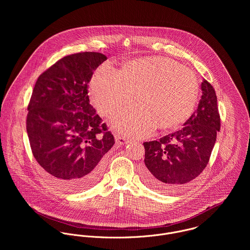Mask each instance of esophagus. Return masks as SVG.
<instances>
[{
    "instance_id": "esophagus-1",
    "label": "esophagus",
    "mask_w": 250,
    "mask_h": 250,
    "mask_svg": "<svg viewBox=\"0 0 250 250\" xmlns=\"http://www.w3.org/2000/svg\"><path fill=\"white\" fill-rule=\"evenodd\" d=\"M115 142L118 144V145H122V144H127L129 143V141L126 139V138H123V137H117L115 139Z\"/></svg>"
}]
</instances>
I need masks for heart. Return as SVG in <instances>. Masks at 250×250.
Returning <instances> with one entry per match:
<instances>
[{"label":"heart","mask_w":250,"mask_h":250,"mask_svg":"<svg viewBox=\"0 0 250 250\" xmlns=\"http://www.w3.org/2000/svg\"><path fill=\"white\" fill-rule=\"evenodd\" d=\"M92 101L102 116L131 104L112 118L114 129L129 138H143L160 129L177 127L192 113L199 84L195 74L163 57L129 61L121 71L104 63L90 81Z\"/></svg>","instance_id":"heart-1"}]
</instances>
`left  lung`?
I'll return each mask as SVG.
<instances>
[{"mask_svg": "<svg viewBox=\"0 0 250 250\" xmlns=\"http://www.w3.org/2000/svg\"><path fill=\"white\" fill-rule=\"evenodd\" d=\"M201 90L198 107L183 128L159 142L143 143V179L149 188L173 192L206 167L220 129V118L214 87L205 79Z\"/></svg>", "mask_w": 250, "mask_h": 250, "instance_id": "obj_1", "label": "left lung"}]
</instances>
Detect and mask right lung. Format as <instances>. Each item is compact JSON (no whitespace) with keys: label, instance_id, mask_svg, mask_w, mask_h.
<instances>
[{"label":"right lung","instance_id":"obj_1","mask_svg":"<svg viewBox=\"0 0 250 250\" xmlns=\"http://www.w3.org/2000/svg\"><path fill=\"white\" fill-rule=\"evenodd\" d=\"M107 60L84 52L62 58L37 81L28 106L27 132L33 154L48 176L67 191L94 185L114 139L89 103L87 84Z\"/></svg>","mask_w":250,"mask_h":250}]
</instances>
